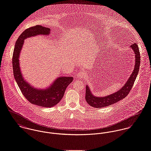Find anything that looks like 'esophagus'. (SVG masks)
Wrapping results in <instances>:
<instances>
[{
    "instance_id": "obj_1",
    "label": "esophagus",
    "mask_w": 151,
    "mask_h": 151,
    "mask_svg": "<svg viewBox=\"0 0 151 151\" xmlns=\"http://www.w3.org/2000/svg\"><path fill=\"white\" fill-rule=\"evenodd\" d=\"M85 77V74L83 71H80L77 75V78L79 79H83Z\"/></svg>"
}]
</instances>
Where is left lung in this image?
Wrapping results in <instances>:
<instances>
[{
	"mask_svg": "<svg viewBox=\"0 0 151 151\" xmlns=\"http://www.w3.org/2000/svg\"><path fill=\"white\" fill-rule=\"evenodd\" d=\"M130 48L134 51L135 54V66L134 69L130 75L129 78L123 86L117 92L104 97H96L91 92L89 86L86 85L85 99L88 104L95 108H102L113 104L124 97H126L132 89V86L137 78L140 65V54L138 47L136 43L130 45Z\"/></svg>",
	"mask_w": 151,
	"mask_h": 151,
	"instance_id": "left-lung-1",
	"label": "left lung"
}]
</instances>
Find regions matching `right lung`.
Segmentation results:
<instances>
[{"mask_svg":"<svg viewBox=\"0 0 151 151\" xmlns=\"http://www.w3.org/2000/svg\"><path fill=\"white\" fill-rule=\"evenodd\" d=\"M51 29L41 25L29 27L24 31L15 42L13 55L14 78L23 95L33 104L43 107H52L56 105L63 97L66 89L73 82V77H59L46 89L35 88L23 78L19 67V58L24 40L29 37L48 35Z\"/></svg>","mask_w":151,"mask_h":151,"instance_id":"right-lung-1","label":"right lung"}]
</instances>
